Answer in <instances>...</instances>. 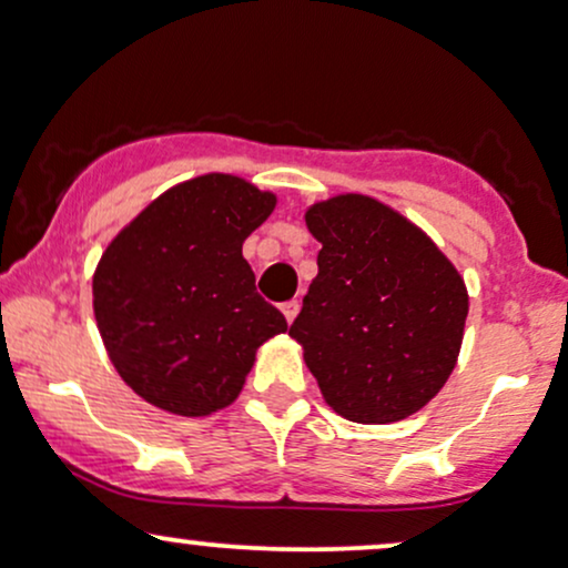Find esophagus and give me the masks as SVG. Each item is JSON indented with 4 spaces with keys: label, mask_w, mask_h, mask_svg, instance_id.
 <instances>
[{
    "label": "esophagus",
    "mask_w": 568,
    "mask_h": 568,
    "mask_svg": "<svg viewBox=\"0 0 568 568\" xmlns=\"http://www.w3.org/2000/svg\"><path fill=\"white\" fill-rule=\"evenodd\" d=\"M282 313H284L286 324H292V321H295V316L300 313V303H297V300H290V303H282Z\"/></svg>",
    "instance_id": "34e87169"
}]
</instances>
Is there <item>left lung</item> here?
<instances>
[{
    "label": "left lung",
    "mask_w": 568,
    "mask_h": 568,
    "mask_svg": "<svg viewBox=\"0 0 568 568\" xmlns=\"http://www.w3.org/2000/svg\"><path fill=\"white\" fill-rule=\"evenodd\" d=\"M305 223L321 242L318 276L290 334L339 416L400 422L455 368L464 278L422 229L363 194L313 205Z\"/></svg>",
    "instance_id": "left-lung-1"
}]
</instances>
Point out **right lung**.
<instances>
[{
	"label": "right lung",
	"mask_w": 568,
	"mask_h": 568,
	"mask_svg": "<svg viewBox=\"0 0 568 568\" xmlns=\"http://www.w3.org/2000/svg\"><path fill=\"white\" fill-rule=\"evenodd\" d=\"M276 197L210 173L173 186L115 236L94 273V316L118 374L179 416L236 400L255 349L286 321L257 295L242 242Z\"/></svg>",
	"instance_id": "obj_1"
}]
</instances>
